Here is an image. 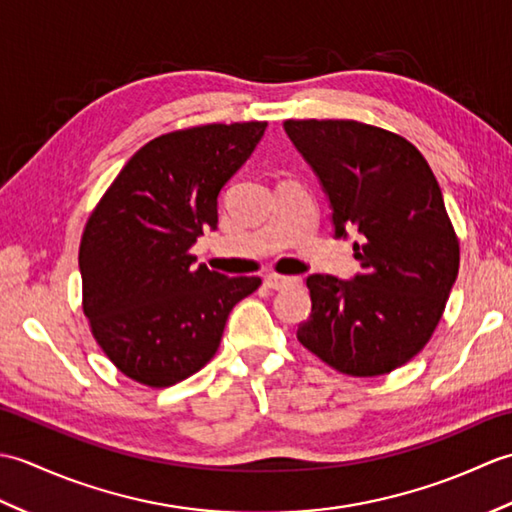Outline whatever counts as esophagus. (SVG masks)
I'll list each match as a JSON object with an SVG mask.
<instances>
[{
	"instance_id": "34e87169",
	"label": "esophagus",
	"mask_w": 512,
	"mask_h": 512,
	"mask_svg": "<svg viewBox=\"0 0 512 512\" xmlns=\"http://www.w3.org/2000/svg\"><path fill=\"white\" fill-rule=\"evenodd\" d=\"M301 279L299 277H286V275H268L266 277V286L273 290H288L292 286H299Z\"/></svg>"
}]
</instances>
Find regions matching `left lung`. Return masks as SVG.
Returning <instances> with one entry per match:
<instances>
[{"label": "left lung", "mask_w": 512, "mask_h": 512, "mask_svg": "<svg viewBox=\"0 0 512 512\" xmlns=\"http://www.w3.org/2000/svg\"><path fill=\"white\" fill-rule=\"evenodd\" d=\"M332 204L336 237L363 235L352 281L310 275L297 339L325 365L372 378L411 361L436 332L460 270L440 184L407 138L358 121L284 123Z\"/></svg>", "instance_id": "8db88e82"}]
</instances>
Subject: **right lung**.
<instances>
[{"label":"right lung","mask_w":512,"mask_h":512,"mask_svg":"<svg viewBox=\"0 0 512 512\" xmlns=\"http://www.w3.org/2000/svg\"><path fill=\"white\" fill-rule=\"evenodd\" d=\"M266 121L209 123L149 140L88 217L79 246L83 314L127 378L171 387L220 347L235 303L259 277H226L189 250L217 226V195L253 154Z\"/></svg>","instance_id":"obj_1"}]
</instances>
